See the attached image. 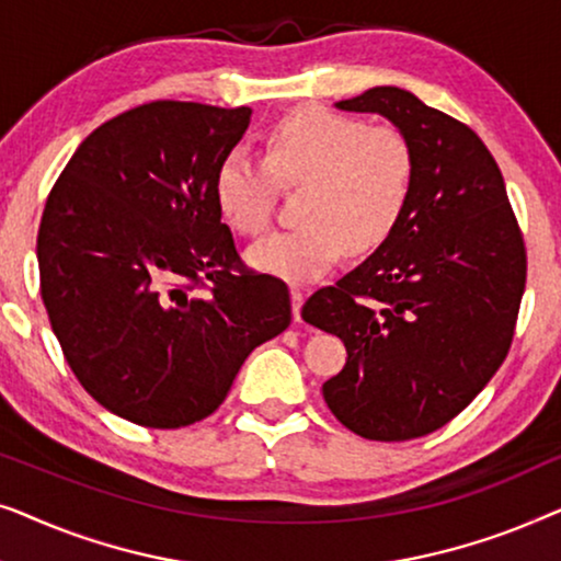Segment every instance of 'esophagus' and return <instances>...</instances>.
Wrapping results in <instances>:
<instances>
[{
    "mask_svg": "<svg viewBox=\"0 0 561 561\" xmlns=\"http://www.w3.org/2000/svg\"><path fill=\"white\" fill-rule=\"evenodd\" d=\"M304 298H306V288L301 286H294L290 288V301H294V319L301 321V306H304Z\"/></svg>",
    "mask_w": 561,
    "mask_h": 561,
    "instance_id": "obj_1",
    "label": "esophagus"
}]
</instances>
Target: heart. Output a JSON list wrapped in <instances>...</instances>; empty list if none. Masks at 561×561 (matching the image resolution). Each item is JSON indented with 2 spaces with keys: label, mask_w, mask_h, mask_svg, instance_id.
<instances>
[{
  "label": "heart",
  "mask_w": 561,
  "mask_h": 561,
  "mask_svg": "<svg viewBox=\"0 0 561 561\" xmlns=\"http://www.w3.org/2000/svg\"><path fill=\"white\" fill-rule=\"evenodd\" d=\"M416 183V150L396 127H370L327 106L290 112L265 137V158L234 150L217 173V204L227 225L257 237L271 229L278 188H301V227L257 242L248 260L290 283L332 271L344 248L355 255L388 240Z\"/></svg>",
  "instance_id": "1"
}]
</instances>
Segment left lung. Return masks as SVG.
<instances>
[{
    "label": "left lung",
    "mask_w": 561,
    "mask_h": 561,
    "mask_svg": "<svg viewBox=\"0 0 561 561\" xmlns=\"http://www.w3.org/2000/svg\"><path fill=\"white\" fill-rule=\"evenodd\" d=\"M378 112L416 150V183L393 234L301 317L336 334L347 365L321 388L342 426L409 442L449 424L508 355L526 288V244L485 142L398 87L336 102Z\"/></svg>",
    "instance_id": "1"
}]
</instances>
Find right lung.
<instances>
[{"label":"right lung","mask_w":561,"mask_h":561,"mask_svg":"<svg viewBox=\"0 0 561 561\" xmlns=\"http://www.w3.org/2000/svg\"><path fill=\"white\" fill-rule=\"evenodd\" d=\"M250 114L173 99L122 112L45 202L50 327L83 390L133 424L211 416L250 352L290 324L288 286L242 263L214 191Z\"/></svg>","instance_id":"add662e5"}]
</instances>
